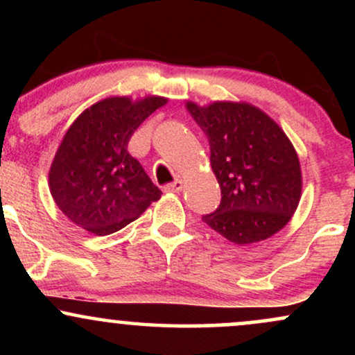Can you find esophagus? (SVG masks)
Listing matches in <instances>:
<instances>
[{
  "label": "esophagus",
  "instance_id": "obj_1",
  "mask_svg": "<svg viewBox=\"0 0 355 355\" xmlns=\"http://www.w3.org/2000/svg\"><path fill=\"white\" fill-rule=\"evenodd\" d=\"M183 189V182L182 180H175L168 185H165V191H170V193H178Z\"/></svg>",
  "mask_w": 355,
  "mask_h": 355
}]
</instances>
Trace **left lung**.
<instances>
[{"instance_id":"1","label":"left lung","mask_w":355,"mask_h":355,"mask_svg":"<svg viewBox=\"0 0 355 355\" xmlns=\"http://www.w3.org/2000/svg\"><path fill=\"white\" fill-rule=\"evenodd\" d=\"M187 110L210 144V165L222 190L217 210L202 220L237 245L284 229L300 202L299 157L284 130L250 103L214 101Z\"/></svg>"}]
</instances>
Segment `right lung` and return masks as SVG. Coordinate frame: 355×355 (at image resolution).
Masks as SVG:
<instances>
[{"label":"right lung","mask_w":355,"mask_h":355,"mask_svg":"<svg viewBox=\"0 0 355 355\" xmlns=\"http://www.w3.org/2000/svg\"><path fill=\"white\" fill-rule=\"evenodd\" d=\"M165 103L164 96H112L73 121L50 168L53 200L73 223L108 235L160 198V189L126 148L133 132Z\"/></svg>","instance_id":"1"}]
</instances>
